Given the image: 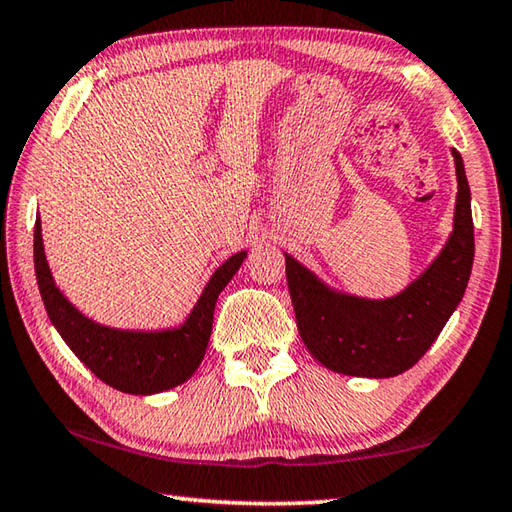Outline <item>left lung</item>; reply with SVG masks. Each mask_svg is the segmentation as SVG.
Segmentation results:
<instances>
[{
    "instance_id": "obj_1",
    "label": "left lung",
    "mask_w": 512,
    "mask_h": 512,
    "mask_svg": "<svg viewBox=\"0 0 512 512\" xmlns=\"http://www.w3.org/2000/svg\"><path fill=\"white\" fill-rule=\"evenodd\" d=\"M454 164L459 195L450 242L432 267L398 297L387 301L342 297L285 256L299 335L326 369L362 378L405 373L427 353L461 303L474 261V224L470 186L456 150Z\"/></svg>"
}]
</instances>
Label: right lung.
Wrapping results in <instances>:
<instances>
[{"instance_id": "obj_1", "label": "right lung", "mask_w": 512, "mask_h": 512, "mask_svg": "<svg viewBox=\"0 0 512 512\" xmlns=\"http://www.w3.org/2000/svg\"><path fill=\"white\" fill-rule=\"evenodd\" d=\"M245 256V251H238L211 276L182 328L166 330V333H128V330L94 324L62 297L53 285L47 258H44L40 220H35L33 233L35 276H38V288L51 324L58 328L67 346L98 380L134 396H150V393L173 389L195 373L209 346L215 301L224 285L238 272Z\"/></svg>"}]
</instances>
